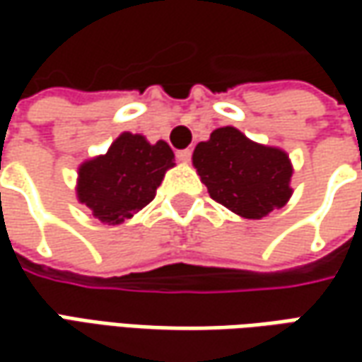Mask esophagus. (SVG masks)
<instances>
[{"mask_svg": "<svg viewBox=\"0 0 362 362\" xmlns=\"http://www.w3.org/2000/svg\"><path fill=\"white\" fill-rule=\"evenodd\" d=\"M177 159L181 160V163H189V160H191V148H181V151H177Z\"/></svg>", "mask_w": 362, "mask_h": 362, "instance_id": "34e87169", "label": "esophagus"}]
</instances>
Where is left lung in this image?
Masks as SVG:
<instances>
[{"label": "left lung", "mask_w": 362, "mask_h": 362, "mask_svg": "<svg viewBox=\"0 0 362 362\" xmlns=\"http://www.w3.org/2000/svg\"><path fill=\"white\" fill-rule=\"evenodd\" d=\"M193 165L211 199L247 219L284 207L292 195L284 151L252 143L233 127L217 129L195 146Z\"/></svg>", "instance_id": "1"}]
</instances>
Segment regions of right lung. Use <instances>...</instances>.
<instances>
[{"mask_svg":"<svg viewBox=\"0 0 362 362\" xmlns=\"http://www.w3.org/2000/svg\"><path fill=\"white\" fill-rule=\"evenodd\" d=\"M175 155L165 141L122 132L103 157L80 167L78 199L105 223H120L153 202Z\"/></svg>","mask_w":362,"mask_h":362,"instance_id":"add662e5","label":"right lung"}]
</instances>
